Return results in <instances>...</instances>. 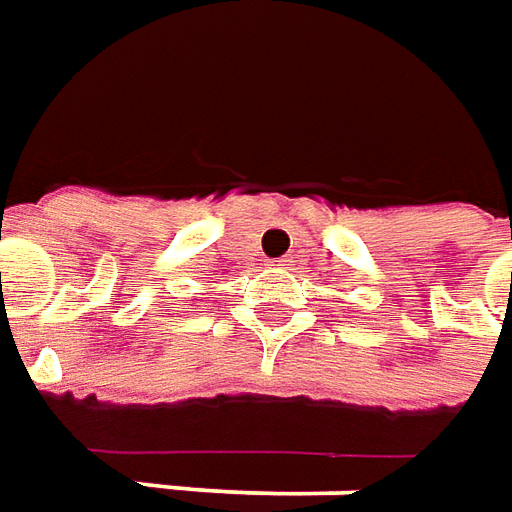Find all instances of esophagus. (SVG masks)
I'll return each mask as SVG.
<instances>
[{"label": "esophagus", "instance_id": "esophagus-1", "mask_svg": "<svg viewBox=\"0 0 512 512\" xmlns=\"http://www.w3.org/2000/svg\"><path fill=\"white\" fill-rule=\"evenodd\" d=\"M286 262H289V259H281V262L275 264V267H286Z\"/></svg>", "mask_w": 512, "mask_h": 512}]
</instances>
